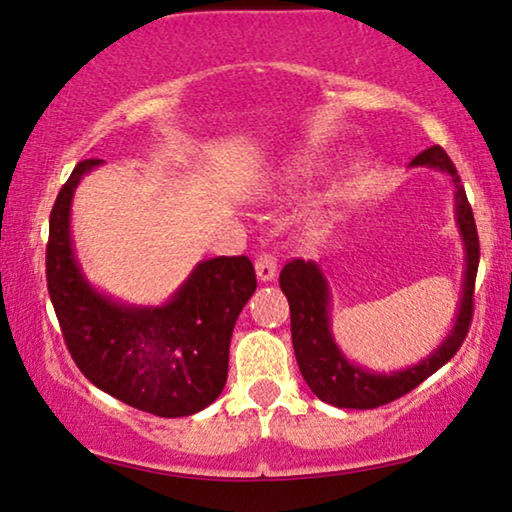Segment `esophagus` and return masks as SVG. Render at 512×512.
I'll return each mask as SVG.
<instances>
[{"instance_id":"34e87169","label":"esophagus","mask_w":512,"mask_h":512,"mask_svg":"<svg viewBox=\"0 0 512 512\" xmlns=\"http://www.w3.org/2000/svg\"><path fill=\"white\" fill-rule=\"evenodd\" d=\"M255 271H257V278H260L262 283L274 281L276 271H278L276 260L271 255H260V257H257V262H255Z\"/></svg>"}]
</instances>
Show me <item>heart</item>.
I'll return each instance as SVG.
<instances>
[{
	"label": "heart",
	"instance_id": "b5f03b06",
	"mask_svg": "<svg viewBox=\"0 0 512 512\" xmlns=\"http://www.w3.org/2000/svg\"><path fill=\"white\" fill-rule=\"evenodd\" d=\"M363 170H365V163H363V161L353 163V166L349 168V175H346V180L342 182V185L332 189L330 194H325L323 199L316 201L309 210H306L304 227L309 229L311 234H320V231H325L327 227H330V222L335 220V215H337L339 201H342V196L346 194V189H349L351 182L356 180V177H358L360 173H363ZM306 173H309V170L299 168V166L283 170V173L276 177L274 189H269V192H274V194H276V192H290V189H295L297 185H302Z\"/></svg>",
	"mask_w": 512,
	"mask_h": 512
}]
</instances>
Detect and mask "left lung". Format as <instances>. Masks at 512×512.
Returning a JSON list of instances; mask_svg holds the SVG:
<instances>
[{
  "label": "left lung",
  "instance_id": "obj_1",
  "mask_svg": "<svg viewBox=\"0 0 512 512\" xmlns=\"http://www.w3.org/2000/svg\"><path fill=\"white\" fill-rule=\"evenodd\" d=\"M410 168H435L452 180L454 222L459 229L463 264H466L452 330L424 360L391 372H377L353 363L339 349L335 335H332V290L320 264L304 260L288 262L281 271V278H278L283 295L288 297L290 304L292 349H295L299 372H302L304 381L316 398L327 405L342 407V410H374V407L391 403L395 398H403L433 372H438L459 351L468 335L470 318H473V288L475 276H478L480 243L473 210H470L466 192H463L459 173H456L445 149L438 145L424 149L417 159H412Z\"/></svg>",
  "mask_w": 512,
  "mask_h": 512
}]
</instances>
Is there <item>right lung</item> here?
Returning <instances> with one entry per match:
<instances>
[{
  "mask_svg": "<svg viewBox=\"0 0 512 512\" xmlns=\"http://www.w3.org/2000/svg\"><path fill=\"white\" fill-rule=\"evenodd\" d=\"M100 159L77 163L49 220L46 281L60 330L84 377L156 417H189L227 384L238 313L257 288L248 257H213L159 306L114 299L88 281L72 241V199Z\"/></svg>",
  "mask_w": 512,
  "mask_h": 512,
  "instance_id": "right-lung-1",
  "label": "right lung"
}]
</instances>
